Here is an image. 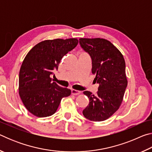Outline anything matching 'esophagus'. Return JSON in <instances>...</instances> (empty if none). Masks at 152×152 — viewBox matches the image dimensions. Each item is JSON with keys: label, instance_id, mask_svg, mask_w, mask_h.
<instances>
[{"label": "esophagus", "instance_id": "1", "mask_svg": "<svg viewBox=\"0 0 152 152\" xmlns=\"http://www.w3.org/2000/svg\"><path fill=\"white\" fill-rule=\"evenodd\" d=\"M71 92H72V94H73V95H78L81 93L80 91H76V90H74V89L72 90Z\"/></svg>", "mask_w": 152, "mask_h": 152}]
</instances>
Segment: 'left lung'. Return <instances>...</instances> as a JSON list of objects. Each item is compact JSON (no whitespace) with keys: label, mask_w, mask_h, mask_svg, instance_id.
<instances>
[{"label":"left lung","mask_w":152,"mask_h":152,"mask_svg":"<svg viewBox=\"0 0 152 152\" xmlns=\"http://www.w3.org/2000/svg\"><path fill=\"white\" fill-rule=\"evenodd\" d=\"M79 43L91 56L94 80L99 84L96 94L83 92L89 104L82 113L92 121H102L111 117L123 101L127 86L125 61L120 51L107 39L80 38Z\"/></svg>","instance_id":"8db88e82"}]
</instances>
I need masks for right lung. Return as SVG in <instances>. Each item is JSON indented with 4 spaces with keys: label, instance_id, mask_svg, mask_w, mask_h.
I'll list each match as a JSON object with an SVG mask.
<instances>
[{
    "label": "right lung",
    "instance_id": "add662e5",
    "mask_svg": "<svg viewBox=\"0 0 152 152\" xmlns=\"http://www.w3.org/2000/svg\"><path fill=\"white\" fill-rule=\"evenodd\" d=\"M76 38L45 40L37 43L25 56L20 66L19 93L26 109L38 117L56 112L61 100L71 91L58 86L50 76L69 51L76 47Z\"/></svg>",
    "mask_w": 152,
    "mask_h": 152
}]
</instances>
